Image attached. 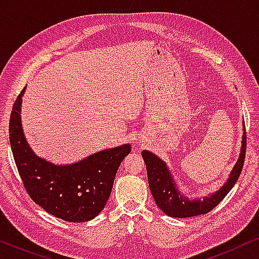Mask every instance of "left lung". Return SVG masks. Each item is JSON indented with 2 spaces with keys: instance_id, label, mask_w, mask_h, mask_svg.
Here are the masks:
<instances>
[{
  "instance_id": "8db88e82",
  "label": "left lung",
  "mask_w": 259,
  "mask_h": 259,
  "mask_svg": "<svg viewBox=\"0 0 259 259\" xmlns=\"http://www.w3.org/2000/svg\"><path fill=\"white\" fill-rule=\"evenodd\" d=\"M245 152L246 134L245 128H244L239 158L236 162L235 167L232 168L231 173H230L228 182L217 192L208 194L207 197H204L203 199L193 200L186 198L177 189V184L172 175L169 173L167 165L160 158H158L157 155L150 151H143L141 155H143L145 164H146L148 185H150L151 193L158 207L165 214L169 215V217L187 218L207 213V212H210L212 208H214L224 199L226 194L229 193V191L232 189L239 178L240 172L243 169L244 160H245Z\"/></svg>"
}]
</instances>
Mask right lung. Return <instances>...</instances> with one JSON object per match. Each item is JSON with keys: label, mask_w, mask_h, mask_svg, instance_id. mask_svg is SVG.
Wrapping results in <instances>:
<instances>
[{"label": "right lung", "mask_w": 259, "mask_h": 259, "mask_svg": "<svg viewBox=\"0 0 259 259\" xmlns=\"http://www.w3.org/2000/svg\"><path fill=\"white\" fill-rule=\"evenodd\" d=\"M26 87L10 113L9 140L17 171L27 193L46 212L66 222L97 217L111 196L120 164L131 153L130 145L104 150L70 165H55L37 157L24 138L21 104Z\"/></svg>", "instance_id": "right-lung-1"}]
</instances>
